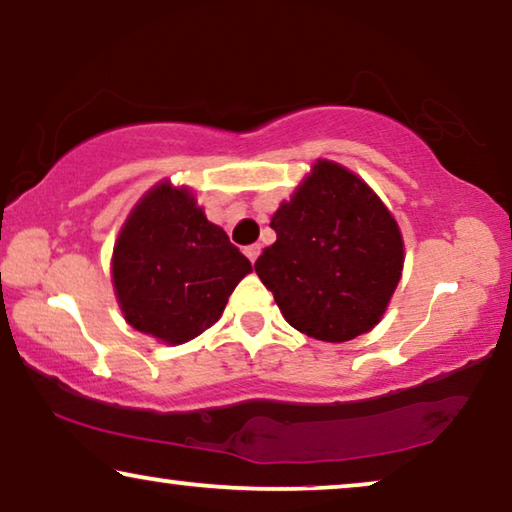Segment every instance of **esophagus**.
Wrapping results in <instances>:
<instances>
[{
    "label": "esophagus",
    "instance_id": "obj_1",
    "mask_svg": "<svg viewBox=\"0 0 512 512\" xmlns=\"http://www.w3.org/2000/svg\"><path fill=\"white\" fill-rule=\"evenodd\" d=\"M244 254H247L251 263H256L258 254H261V244H249V247H244Z\"/></svg>",
    "mask_w": 512,
    "mask_h": 512
}]
</instances>
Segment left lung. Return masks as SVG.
Returning <instances> with one entry per match:
<instances>
[{
    "mask_svg": "<svg viewBox=\"0 0 512 512\" xmlns=\"http://www.w3.org/2000/svg\"><path fill=\"white\" fill-rule=\"evenodd\" d=\"M270 228L277 242L254 268L293 328L345 342L382 319L401 279L403 240L394 216L356 174L319 160Z\"/></svg>",
    "mask_w": 512,
    "mask_h": 512,
    "instance_id": "8db88e82",
    "label": "left lung"
}]
</instances>
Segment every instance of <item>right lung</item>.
Masks as SVG:
<instances>
[{"mask_svg": "<svg viewBox=\"0 0 512 512\" xmlns=\"http://www.w3.org/2000/svg\"><path fill=\"white\" fill-rule=\"evenodd\" d=\"M111 272L125 321L181 345L219 321L251 263L223 228L207 221L188 188L165 181L132 209Z\"/></svg>", "mask_w": 512, "mask_h": 512, "instance_id": "right-lung-1", "label": "right lung"}]
</instances>
